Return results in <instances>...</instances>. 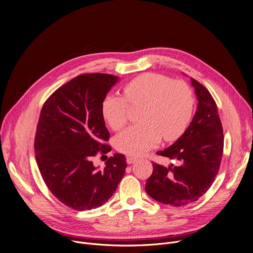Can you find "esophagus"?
<instances>
[{
  "label": "esophagus",
  "instance_id": "esophagus-1",
  "mask_svg": "<svg viewBox=\"0 0 253 253\" xmlns=\"http://www.w3.org/2000/svg\"><path fill=\"white\" fill-rule=\"evenodd\" d=\"M136 160H137V158L134 156H127V158H126V161L128 164H133Z\"/></svg>",
  "mask_w": 253,
  "mask_h": 253
}]
</instances>
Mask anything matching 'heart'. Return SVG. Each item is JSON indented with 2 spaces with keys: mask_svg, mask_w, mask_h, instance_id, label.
<instances>
[{
  "mask_svg": "<svg viewBox=\"0 0 253 253\" xmlns=\"http://www.w3.org/2000/svg\"><path fill=\"white\" fill-rule=\"evenodd\" d=\"M123 94H108L102 115L109 126L121 130L130 119L129 104L141 105L139 120L115 139L116 148L128 155L145 153L163 139L172 141L186 130L193 113L194 99L189 86L159 73H144L128 82Z\"/></svg>",
  "mask_w": 253,
  "mask_h": 253,
  "instance_id": "b5f03b06",
  "label": "heart"
}]
</instances>
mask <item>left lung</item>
<instances>
[{
	"mask_svg": "<svg viewBox=\"0 0 253 253\" xmlns=\"http://www.w3.org/2000/svg\"><path fill=\"white\" fill-rule=\"evenodd\" d=\"M191 84L198 100L195 115L173 145L157 152L177 165L164 167L153 162L145 186L150 197L174 207L197 201L210 188L223 154L224 136L217 106L202 84L193 78Z\"/></svg>",
	"mask_w": 253,
	"mask_h": 253,
	"instance_id": "obj_1",
	"label": "left lung"
}]
</instances>
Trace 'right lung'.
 Wrapping results in <instances>:
<instances>
[{
    "label": "right lung",
    "instance_id": "obj_1",
    "mask_svg": "<svg viewBox=\"0 0 253 253\" xmlns=\"http://www.w3.org/2000/svg\"><path fill=\"white\" fill-rule=\"evenodd\" d=\"M119 78L82 74L57 89L45 102L35 136V156L49 190L77 211L102 206L115 193L127 167L115 153L103 169L93 157L111 146L102 115V102Z\"/></svg>",
    "mask_w": 253,
    "mask_h": 253
}]
</instances>
